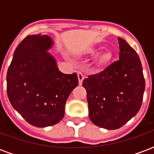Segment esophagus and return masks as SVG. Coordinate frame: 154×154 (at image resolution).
Returning a JSON list of instances; mask_svg holds the SVG:
<instances>
[{"label":"esophagus","instance_id":"obj_1","mask_svg":"<svg viewBox=\"0 0 154 154\" xmlns=\"http://www.w3.org/2000/svg\"><path fill=\"white\" fill-rule=\"evenodd\" d=\"M77 77H78V83H79V85H82V82H83L84 80V78H85L84 74L82 73V72H79L77 73Z\"/></svg>","mask_w":154,"mask_h":154}]
</instances>
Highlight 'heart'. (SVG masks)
I'll use <instances>...</instances> for the list:
<instances>
[{
  "label": "heart",
  "mask_w": 154,
  "mask_h": 154,
  "mask_svg": "<svg viewBox=\"0 0 154 154\" xmlns=\"http://www.w3.org/2000/svg\"><path fill=\"white\" fill-rule=\"evenodd\" d=\"M92 52V51H91ZM113 57V54L109 50H105L97 55V61L100 64H106L110 63Z\"/></svg>",
  "instance_id": "1"
}]
</instances>
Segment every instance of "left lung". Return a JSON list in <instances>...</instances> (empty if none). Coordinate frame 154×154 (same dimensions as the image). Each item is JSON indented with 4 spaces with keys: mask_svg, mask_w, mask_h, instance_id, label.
<instances>
[{
    "mask_svg": "<svg viewBox=\"0 0 154 154\" xmlns=\"http://www.w3.org/2000/svg\"><path fill=\"white\" fill-rule=\"evenodd\" d=\"M119 60L84 79L89 117L98 127L116 129L139 112L145 90L142 64L135 50L118 38Z\"/></svg>",
    "mask_w": 154,
    "mask_h": 154,
    "instance_id": "obj_1",
    "label": "left lung"
}]
</instances>
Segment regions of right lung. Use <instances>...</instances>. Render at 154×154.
Wrapping results in <instances>:
<instances>
[{"label":"right lung","instance_id":"1","mask_svg":"<svg viewBox=\"0 0 154 154\" xmlns=\"http://www.w3.org/2000/svg\"><path fill=\"white\" fill-rule=\"evenodd\" d=\"M48 35H28L15 48L7 71V95L13 108L31 125H56L64 116L67 98L78 85L77 75L59 71L48 50Z\"/></svg>","mask_w":154,"mask_h":154}]
</instances>
